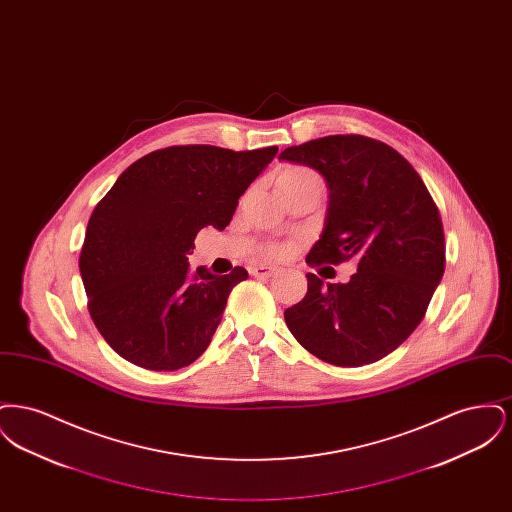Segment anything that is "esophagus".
<instances>
[{
    "label": "esophagus",
    "mask_w": 512,
    "mask_h": 512,
    "mask_svg": "<svg viewBox=\"0 0 512 512\" xmlns=\"http://www.w3.org/2000/svg\"><path fill=\"white\" fill-rule=\"evenodd\" d=\"M274 272V267H267V265H255L249 268V274L255 278H268Z\"/></svg>",
    "instance_id": "1"
}]
</instances>
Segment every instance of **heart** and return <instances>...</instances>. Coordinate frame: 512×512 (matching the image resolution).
Segmentation results:
<instances>
[{
    "instance_id": "obj_1",
    "label": "heart",
    "mask_w": 512,
    "mask_h": 512,
    "mask_svg": "<svg viewBox=\"0 0 512 512\" xmlns=\"http://www.w3.org/2000/svg\"><path fill=\"white\" fill-rule=\"evenodd\" d=\"M307 176H317V174L309 169H303V167H290L280 174L278 180H297V178H307Z\"/></svg>"
}]
</instances>
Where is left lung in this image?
Returning a JSON list of instances; mask_svg holds the SVG:
<instances>
[{
	"label": "left lung",
	"instance_id": "obj_1",
	"mask_svg": "<svg viewBox=\"0 0 512 512\" xmlns=\"http://www.w3.org/2000/svg\"><path fill=\"white\" fill-rule=\"evenodd\" d=\"M280 159L320 172L330 190L307 263H359L347 284L324 286L309 272L307 295L284 311L286 324L330 365L376 363L413 334L443 276L438 207L401 153L366 136H324L286 147Z\"/></svg>",
	"mask_w": 512,
	"mask_h": 512
}]
</instances>
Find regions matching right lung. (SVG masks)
<instances>
[{"instance_id": "add662e5", "label": "right lung", "mask_w": 512, "mask_h": 512, "mask_svg": "<svg viewBox=\"0 0 512 512\" xmlns=\"http://www.w3.org/2000/svg\"><path fill=\"white\" fill-rule=\"evenodd\" d=\"M278 147L172 146L117 178L88 220L78 267L99 334L132 365L178 370L207 349L228 295L247 278L190 270L205 226L224 230Z\"/></svg>"}]
</instances>
